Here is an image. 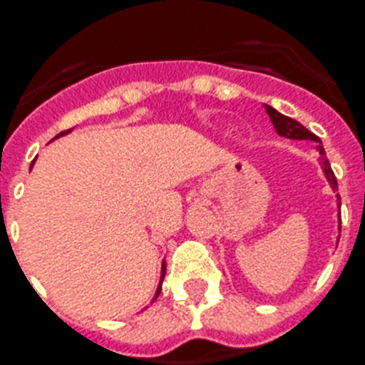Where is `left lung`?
<instances>
[{"label":"left lung","instance_id":"1","mask_svg":"<svg viewBox=\"0 0 365 365\" xmlns=\"http://www.w3.org/2000/svg\"><path fill=\"white\" fill-rule=\"evenodd\" d=\"M265 111H267L269 118H271L272 125H274V130H277L278 135L282 137H287V139H295V140H314L317 143V150H319L321 154V165H323V173L329 180L330 187L332 189H338V182H336V176H334L332 168H330L329 159L324 158V148H323V143L317 135H314L312 131H308L301 122L293 120L289 116L282 115L278 113L274 107L271 106H265ZM338 206H341V200H339V195H338ZM339 226H341V217H339Z\"/></svg>","mask_w":365,"mask_h":365}]
</instances>
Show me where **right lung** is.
I'll return each mask as SVG.
<instances>
[{
	"label": "right lung",
	"instance_id": "add662e5",
	"mask_svg": "<svg viewBox=\"0 0 365 365\" xmlns=\"http://www.w3.org/2000/svg\"><path fill=\"white\" fill-rule=\"evenodd\" d=\"M70 131L72 130H66V131H61L59 135L57 137H63V135H66V133H70ZM57 137H55V139H57ZM165 272H167V263H161V278H159V286H158V289H155V297L154 299H152V302L155 301V299H158V295L159 293H161V284H163V278H165Z\"/></svg>",
	"mask_w": 365,
	"mask_h": 365
}]
</instances>
